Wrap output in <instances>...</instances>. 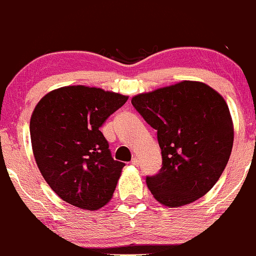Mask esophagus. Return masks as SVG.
I'll use <instances>...</instances> for the list:
<instances>
[{
    "instance_id": "obj_1",
    "label": "esophagus",
    "mask_w": 256,
    "mask_h": 256,
    "mask_svg": "<svg viewBox=\"0 0 256 256\" xmlns=\"http://www.w3.org/2000/svg\"><path fill=\"white\" fill-rule=\"evenodd\" d=\"M130 164H132V165H134V166H138V164H140V160H138L136 156H134L133 159H132Z\"/></svg>"
}]
</instances>
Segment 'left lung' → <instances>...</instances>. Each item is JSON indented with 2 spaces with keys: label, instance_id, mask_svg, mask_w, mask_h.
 Instances as JSON below:
<instances>
[{
  "label": "left lung",
  "instance_id": "obj_1",
  "mask_svg": "<svg viewBox=\"0 0 256 256\" xmlns=\"http://www.w3.org/2000/svg\"><path fill=\"white\" fill-rule=\"evenodd\" d=\"M132 104L156 130L162 166L146 182L166 206L203 197L224 171L234 142L223 97L200 82L184 80L133 97Z\"/></svg>",
  "mask_w": 256,
  "mask_h": 256
}]
</instances>
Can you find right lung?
<instances>
[{"label":"right lung","mask_w":256,"mask_h":256,"mask_svg":"<svg viewBox=\"0 0 256 256\" xmlns=\"http://www.w3.org/2000/svg\"><path fill=\"white\" fill-rule=\"evenodd\" d=\"M127 100L77 85L51 91L36 104L30 124L34 158L62 200L97 210L112 200L124 162L114 160L100 128Z\"/></svg>","instance_id":"right-lung-1"}]
</instances>
